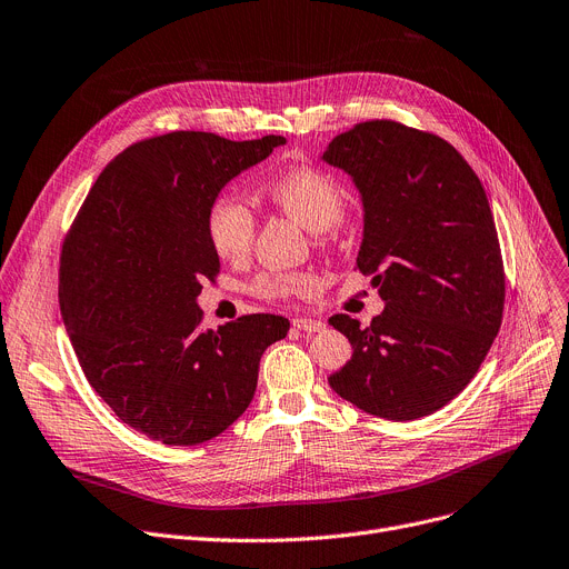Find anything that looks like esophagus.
Segmentation results:
<instances>
[{
  "mask_svg": "<svg viewBox=\"0 0 569 569\" xmlns=\"http://www.w3.org/2000/svg\"><path fill=\"white\" fill-rule=\"evenodd\" d=\"M292 327H297V330H302L307 335H316V332L325 330V322L322 320H311V318H295Z\"/></svg>",
  "mask_w": 569,
  "mask_h": 569,
  "instance_id": "esophagus-1",
  "label": "esophagus"
}]
</instances>
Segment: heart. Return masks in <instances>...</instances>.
<instances>
[{
    "mask_svg": "<svg viewBox=\"0 0 569 569\" xmlns=\"http://www.w3.org/2000/svg\"><path fill=\"white\" fill-rule=\"evenodd\" d=\"M267 196L283 212L320 232L341 221L346 193L335 179L311 166H295L267 182ZM256 234L251 207L237 196H221L207 212V237L221 260L237 262L249 256ZM316 279L305 272H262L251 290L262 300H288L295 292L313 290Z\"/></svg>",
    "mask_w": 569,
    "mask_h": 569,
    "instance_id": "obj_1",
    "label": "heart"
}]
</instances>
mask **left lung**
<instances>
[{"label": "left lung", "mask_w": 569, "mask_h": 569, "mask_svg": "<svg viewBox=\"0 0 569 569\" xmlns=\"http://www.w3.org/2000/svg\"><path fill=\"white\" fill-rule=\"evenodd\" d=\"M322 161L360 191L357 269L385 300L367 327L330 318L352 346L332 390L385 420L431 415L472 380L502 322V256L482 182L450 142L390 119L337 136Z\"/></svg>", "instance_id": "8db88e82"}]
</instances>
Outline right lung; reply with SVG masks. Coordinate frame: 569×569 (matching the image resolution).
<instances>
[{
  "mask_svg": "<svg viewBox=\"0 0 569 569\" xmlns=\"http://www.w3.org/2000/svg\"><path fill=\"white\" fill-rule=\"evenodd\" d=\"M283 136L234 142L172 131L117 154L87 193L59 258V309L94 392L131 429L198 445L242 415L283 316L202 330L198 295L219 274L207 212Z\"/></svg>",
  "mask_w": 569,
  "mask_h": 569,
  "instance_id": "1",
  "label": "right lung"
}]
</instances>
